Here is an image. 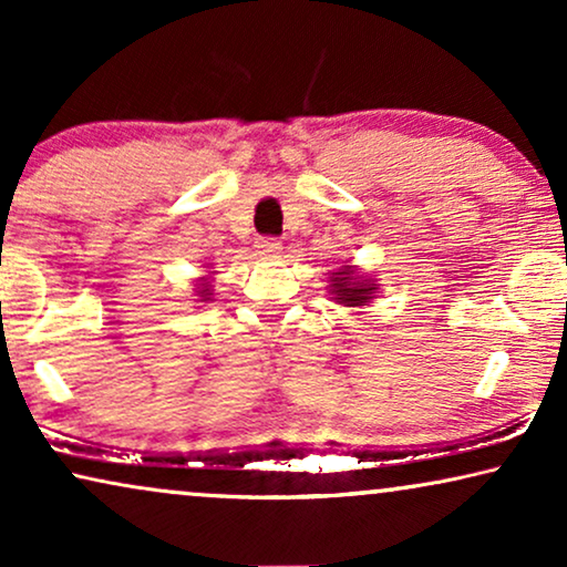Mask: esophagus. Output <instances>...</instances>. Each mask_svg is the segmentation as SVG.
I'll use <instances>...</instances> for the list:
<instances>
[{"label": "esophagus", "instance_id": "1", "mask_svg": "<svg viewBox=\"0 0 567 567\" xmlns=\"http://www.w3.org/2000/svg\"><path fill=\"white\" fill-rule=\"evenodd\" d=\"M255 247H258V255L274 258V255L281 252V239H278V237H260L258 243H255Z\"/></svg>", "mask_w": 567, "mask_h": 567}]
</instances>
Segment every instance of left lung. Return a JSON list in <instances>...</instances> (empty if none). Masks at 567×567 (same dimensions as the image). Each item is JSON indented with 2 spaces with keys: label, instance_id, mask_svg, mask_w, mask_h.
Returning <instances> with one entry per match:
<instances>
[{
  "label": "left lung",
  "instance_id": "8db88e82",
  "mask_svg": "<svg viewBox=\"0 0 567 567\" xmlns=\"http://www.w3.org/2000/svg\"><path fill=\"white\" fill-rule=\"evenodd\" d=\"M374 286L377 284L359 281L348 266L340 268L338 274H332V293H336V299L340 301V305H348V307L363 305V301L371 299V293H374Z\"/></svg>",
  "mask_w": 567,
  "mask_h": 567
}]
</instances>
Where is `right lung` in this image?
Segmentation results:
<instances>
[{
    "mask_svg": "<svg viewBox=\"0 0 567 567\" xmlns=\"http://www.w3.org/2000/svg\"><path fill=\"white\" fill-rule=\"evenodd\" d=\"M198 293H200V297H204V301H206V299H212V289H208L206 284L200 286V291H198Z\"/></svg>",
    "mask_w": 567,
    "mask_h": 567,
    "instance_id": "obj_1",
    "label": "right lung"
}]
</instances>
